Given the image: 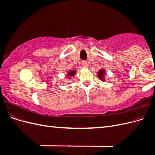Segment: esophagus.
Returning <instances> with one entry per match:
<instances>
[{
  "mask_svg": "<svg viewBox=\"0 0 155 155\" xmlns=\"http://www.w3.org/2000/svg\"><path fill=\"white\" fill-rule=\"evenodd\" d=\"M81 64H82V66H83V67H85V68H87V67H88L87 63H86V61H83V62L81 63Z\"/></svg>",
  "mask_w": 155,
  "mask_h": 155,
  "instance_id": "1",
  "label": "esophagus"
}]
</instances>
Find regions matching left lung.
<instances>
[{
    "label": "left lung",
    "instance_id": "obj_1",
    "mask_svg": "<svg viewBox=\"0 0 155 155\" xmlns=\"http://www.w3.org/2000/svg\"><path fill=\"white\" fill-rule=\"evenodd\" d=\"M105 69H101L99 70V72L97 73V77L99 78L101 81H104L105 79H104V75L105 74Z\"/></svg>",
    "mask_w": 155,
    "mask_h": 155
}]
</instances>
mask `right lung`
Wrapping results in <instances>:
<instances>
[{
    "mask_svg": "<svg viewBox=\"0 0 155 155\" xmlns=\"http://www.w3.org/2000/svg\"><path fill=\"white\" fill-rule=\"evenodd\" d=\"M76 71L75 70H70V71H69L67 74V76L69 77V78H70L71 77H74L75 75H76Z\"/></svg>",
    "mask_w": 155,
    "mask_h": 155,
    "instance_id": "obj_1",
    "label": "right lung"
}]
</instances>
